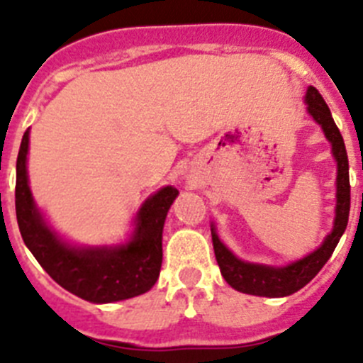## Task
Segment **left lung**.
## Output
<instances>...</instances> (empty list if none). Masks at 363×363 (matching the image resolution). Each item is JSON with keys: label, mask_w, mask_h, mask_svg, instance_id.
Returning a JSON list of instances; mask_svg holds the SVG:
<instances>
[{"label": "left lung", "mask_w": 363, "mask_h": 363, "mask_svg": "<svg viewBox=\"0 0 363 363\" xmlns=\"http://www.w3.org/2000/svg\"><path fill=\"white\" fill-rule=\"evenodd\" d=\"M303 101L307 105L309 116L322 127L327 142L331 143L333 158L336 162V207L333 230L327 234L316 251L309 252L303 258L287 265H265L238 258L225 243L221 242L216 233V225L211 223L214 255H216V262L220 265L221 277L225 278V281L233 289L240 291V293L265 298H281L300 291L318 274L320 269L327 264V259L331 258L333 251L336 249L345 227H347L349 209H351V185H349V162L344 138L340 134L322 94L314 86L307 89Z\"/></svg>", "instance_id": "1"}]
</instances>
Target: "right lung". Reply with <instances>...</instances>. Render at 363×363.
Segmentation results:
<instances>
[{
  "instance_id": "right-lung-1",
  "label": "right lung",
  "mask_w": 363,
  "mask_h": 363,
  "mask_svg": "<svg viewBox=\"0 0 363 363\" xmlns=\"http://www.w3.org/2000/svg\"><path fill=\"white\" fill-rule=\"evenodd\" d=\"M25 130L16 162V218L28 251L56 284L92 303L129 300L152 289L162 269V234L178 191L165 185L133 218L129 240L114 245H74L50 225L28 187Z\"/></svg>"
}]
</instances>
